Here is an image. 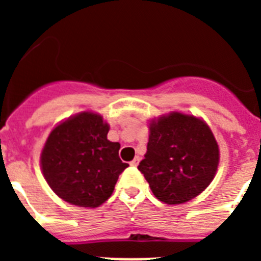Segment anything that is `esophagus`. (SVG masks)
I'll list each match as a JSON object with an SVG mask.
<instances>
[{
	"mask_svg": "<svg viewBox=\"0 0 261 261\" xmlns=\"http://www.w3.org/2000/svg\"><path fill=\"white\" fill-rule=\"evenodd\" d=\"M138 163H140V156H136V158L133 159L132 162H130V166H133V167H136V166H137Z\"/></svg>",
	"mask_w": 261,
	"mask_h": 261,
	"instance_id": "esophagus-1",
	"label": "esophagus"
}]
</instances>
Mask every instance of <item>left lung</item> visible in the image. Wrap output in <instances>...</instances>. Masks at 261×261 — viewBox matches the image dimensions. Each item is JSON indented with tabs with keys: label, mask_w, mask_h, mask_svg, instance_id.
Masks as SVG:
<instances>
[{
	"label": "left lung",
	"mask_w": 261,
	"mask_h": 261,
	"mask_svg": "<svg viewBox=\"0 0 261 261\" xmlns=\"http://www.w3.org/2000/svg\"><path fill=\"white\" fill-rule=\"evenodd\" d=\"M220 150L211 128L192 115L171 112L150 124L147 151L138 170L156 199L183 204L213 180Z\"/></svg>",
	"instance_id": "obj_1"
}]
</instances>
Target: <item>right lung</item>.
<instances>
[{
  "mask_svg": "<svg viewBox=\"0 0 261 261\" xmlns=\"http://www.w3.org/2000/svg\"><path fill=\"white\" fill-rule=\"evenodd\" d=\"M110 126L100 115L82 112L57 125L41 151V170L53 192L84 208H96L114 192L128 167L119 142L107 140Z\"/></svg>",
  "mask_w": 261,
  "mask_h": 261,
  "instance_id": "right-lung-1",
  "label": "right lung"
}]
</instances>
